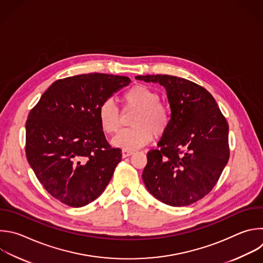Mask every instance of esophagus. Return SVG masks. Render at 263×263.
Masks as SVG:
<instances>
[{
    "instance_id": "1",
    "label": "esophagus",
    "mask_w": 263,
    "mask_h": 263,
    "mask_svg": "<svg viewBox=\"0 0 263 263\" xmlns=\"http://www.w3.org/2000/svg\"><path fill=\"white\" fill-rule=\"evenodd\" d=\"M132 154H133V152H132V151H127V149H124V151L122 152V156H123V158H127V157L131 156Z\"/></svg>"
}]
</instances>
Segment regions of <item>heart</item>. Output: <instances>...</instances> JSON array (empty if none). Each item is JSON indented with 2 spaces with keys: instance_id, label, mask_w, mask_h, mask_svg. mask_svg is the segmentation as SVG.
<instances>
[{
  "instance_id": "heart-1",
  "label": "heart",
  "mask_w": 263,
  "mask_h": 263,
  "mask_svg": "<svg viewBox=\"0 0 263 263\" xmlns=\"http://www.w3.org/2000/svg\"><path fill=\"white\" fill-rule=\"evenodd\" d=\"M160 95L149 87L137 84L123 95L124 107L136 110L131 120L132 128L122 130L114 139V144L127 151H134L147 144L153 135L164 136L170 128L172 114L170 108L160 102ZM100 125L105 133L114 135L121 128V115L111 99L104 100L98 108Z\"/></svg>"
}]
</instances>
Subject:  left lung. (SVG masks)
I'll return each mask as SVG.
<instances>
[{
  "label": "left lung",
  "instance_id": "8db88e82",
  "mask_svg": "<svg viewBox=\"0 0 263 263\" xmlns=\"http://www.w3.org/2000/svg\"><path fill=\"white\" fill-rule=\"evenodd\" d=\"M167 91L172 122L148 151L142 180L149 193L165 204L185 206L208 195L229 160L228 123L203 86L171 75H139Z\"/></svg>",
  "mask_w": 263,
  "mask_h": 263
}]
</instances>
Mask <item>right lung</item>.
<instances>
[{
    "instance_id": "right-lung-1",
    "label": "right lung",
    "mask_w": 263,
    "mask_h": 263,
    "mask_svg": "<svg viewBox=\"0 0 263 263\" xmlns=\"http://www.w3.org/2000/svg\"><path fill=\"white\" fill-rule=\"evenodd\" d=\"M130 81L96 72L58 79L29 112L28 162L44 189L62 203L89 204L111 180L122 151L106 140L98 108Z\"/></svg>"
}]
</instances>
